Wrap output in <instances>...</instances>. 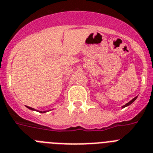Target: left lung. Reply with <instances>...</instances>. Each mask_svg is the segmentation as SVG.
I'll return each mask as SVG.
<instances>
[{"instance_id":"obj_1","label":"left lung","mask_w":153,"mask_h":153,"mask_svg":"<svg viewBox=\"0 0 153 153\" xmlns=\"http://www.w3.org/2000/svg\"><path fill=\"white\" fill-rule=\"evenodd\" d=\"M137 97H138V96H136V97H134V99H132V100L130 101V102H128V103H126V104H125V105H124V106H122V108H124V107H126V106H129V105H130V104H131L132 102H134V101L136 99H137Z\"/></svg>"}]
</instances>
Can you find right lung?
<instances>
[{
    "instance_id": "obj_1",
    "label": "right lung",
    "mask_w": 153,
    "mask_h": 153,
    "mask_svg": "<svg viewBox=\"0 0 153 153\" xmlns=\"http://www.w3.org/2000/svg\"><path fill=\"white\" fill-rule=\"evenodd\" d=\"M26 107H27V108H29V110H36L35 109H34V108H32V107H29V106H26ZM36 111H39V110H36ZM39 113H46V112H47V111H39Z\"/></svg>"
}]
</instances>
